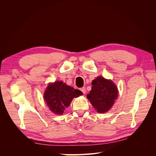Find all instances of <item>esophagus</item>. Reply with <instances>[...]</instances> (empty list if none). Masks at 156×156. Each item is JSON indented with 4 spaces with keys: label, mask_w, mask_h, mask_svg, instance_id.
<instances>
[{
    "label": "esophagus",
    "mask_w": 156,
    "mask_h": 156,
    "mask_svg": "<svg viewBox=\"0 0 156 156\" xmlns=\"http://www.w3.org/2000/svg\"><path fill=\"white\" fill-rule=\"evenodd\" d=\"M80 90H81V91L83 94H85V92H86V88H85V87H83V88H81Z\"/></svg>",
    "instance_id": "obj_1"
}]
</instances>
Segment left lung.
Listing matches in <instances>:
<instances>
[{"instance_id":"1","label":"left lung","mask_w":156,"mask_h":156,"mask_svg":"<svg viewBox=\"0 0 156 156\" xmlns=\"http://www.w3.org/2000/svg\"><path fill=\"white\" fill-rule=\"evenodd\" d=\"M92 90L87 98L100 113L108 111L117 98L118 89L111 80L98 77L92 83Z\"/></svg>"}]
</instances>
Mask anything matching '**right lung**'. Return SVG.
Masks as SVG:
<instances>
[{
	"label": "right lung",
	"mask_w": 156,
	"mask_h": 156,
	"mask_svg": "<svg viewBox=\"0 0 156 156\" xmlns=\"http://www.w3.org/2000/svg\"><path fill=\"white\" fill-rule=\"evenodd\" d=\"M82 94L79 90L68 86L62 81H56L49 84L44 96L50 110L55 114L62 115L73 98Z\"/></svg>",
	"instance_id": "add662e5"
}]
</instances>
